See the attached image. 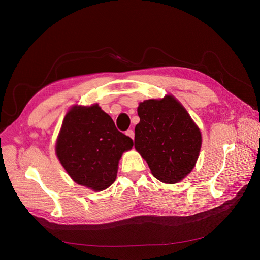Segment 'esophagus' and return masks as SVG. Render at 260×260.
I'll list each match as a JSON object with an SVG mask.
<instances>
[{
  "instance_id": "esophagus-1",
  "label": "esophagus",
  "mask_w": 260,
  "mask_h": 260,
  "mask_svg": "<svg viewBox=\"0 0 260 260\" xmlns=\"http://www.w3.org/2000/svg\"><path fill=\"white\" fill-rule=\"evenodd\" d=\"M125 134H126V136L131 137V138L134 140V138H135V132H134L133 129H127V131L125 132Z\"/></svg>"
}]
</instances>
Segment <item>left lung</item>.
Wrapping results in <instances>:
<instances>
[{"label":"left lung","instance_id":"left-lung-1","mask_svg":"<svg viewBox=\"0 0 260 260\" xmlns=\"http://www.w3.org/2000/svg\"><path fill=\"white\" fill-rule=\"evenodd\" d=\"M140 122L135 127V147L153 176L177 183L193 169L202 146L199 127L172 95L139 105Z\"/></svg>","mask_w":260,"mask_h":260}]
</instances>
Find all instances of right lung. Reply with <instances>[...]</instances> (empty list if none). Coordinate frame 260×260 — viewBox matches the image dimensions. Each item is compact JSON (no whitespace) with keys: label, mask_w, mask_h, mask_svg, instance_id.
Instances as JSON below:
<instances>
[{"label":"right lung","mask_w":260,"mask_h":260,"mask_svg":"<svg viewBox=\"0 0 260 260\" xmlns=\"http://www.w3.org/2000/svg\"><path fill=\"white\" fill-rule=\"evenodd\" d=\"M133 145L98 104L75 106L63 119L56 155L76 183L102 191L115 181L118 161Z\"/></svg>","instance_id":"1"}]
</instances>
